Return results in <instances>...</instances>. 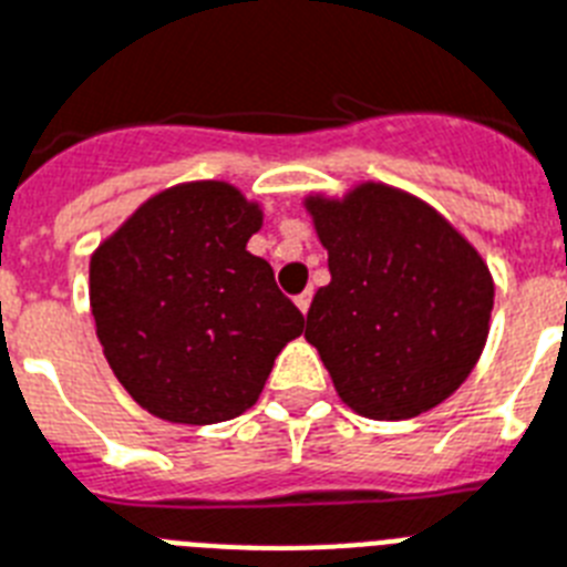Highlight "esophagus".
<instances>
[{
    "label": "esophagus",
    "mask_w": 567,
    "mask_h": 567,
    "mask_svg": "<svg viewBox=\"0 0 567 567\" xmlns=\"http://www.w3.org/2000/svg\"><path fill=\"white\" fill-rule=\"evenodd\" d=\"M293 302H297V308L302 313H308V308H311V291H306V293H299L297 299H293Z\"/></svg>",
    "instance_id": "34e87169"
}]
</instances>
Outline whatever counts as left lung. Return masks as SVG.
<instances>
[{
  "label": "left lung",
  "instance_id": "1",
  "mask_svg": "<svg viewBox=\"0 0 567 567\" xmlns=\"http://www.w3.org/2000/svg\"><path fill=\"white\" fill-rule=\"evenodd\" d=\"M328 250L306 340L340 401L372 421L444 403L484 351L493 274L482 254L417 195L383 181L302 198Z\"/></svg>",
  "mask_w": 567,
  "mask_h": 567
}]
</instances>
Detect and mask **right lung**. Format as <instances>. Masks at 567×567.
<instances>
[{
    "label": "right lung",
    "instance_id": "right-lung-1",
    "mask_svg": "<svg viewBox=\"0 0 567 567\" xmlns=\"http://www.w3.org/2000/svg\"><path fill=\"white\" fill-rule=\"evenodd\" d=\"M259 202L227 181L146 198L89 261V302L114 378L150 415L207 426L259 401L302 313L247 241Z\"/></svg>",
    "mask_w": 567,
    "mask_h": 567
}]
</instances>
